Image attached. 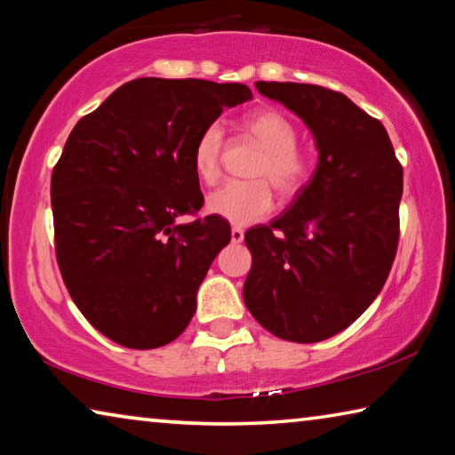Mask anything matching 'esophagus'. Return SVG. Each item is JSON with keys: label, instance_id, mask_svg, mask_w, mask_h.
I'll return each mask as SVG.
<instances>
[{"label": "esophagus", "instance_id": "1", "mask_svg": "<svg viewBox=\"0 0 455 455\" xmlns=\"http://www.w3.org/2000/svg\"><path fill=\"white\" fill-rule=\"evenodd\" d=\"M230 241H233L235 244H238V243H243L244 241V233H243V230L241 228H233V230H230Z\"/></svg>", "mask_w": 455, "mask_h": 455}]
</instances>
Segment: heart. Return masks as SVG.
I'll return each mask as SVG.
<instances>
[{
    "label": "heart",
    "instance_id": "heart-1",
    "mask_svg": "<svg viewBox=\"0 0 455 455\" xmlns=\"http://www.w3.org/2000/svg\"><path fill=\"white\" fill-rule=\"evenodd\" d=\"M243 126L265 148L251 168V179L255 180L227 182L206 198V211L236 227H249L271 212V187L281 196H291L309 176V160L297 148V128L284 114L263 108L251 112ZM220 152L222 128L214 122L203 130L192 152V168L203 184L219 180Z\"/></svg>",
    "mask_w": 455,
    "mask_h": 455
}]
</instances>
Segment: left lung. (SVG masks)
<instances>
[{
	"instance_id": "1",
	"label": "left lung",
	"mask_w": 455,
	"mask_h": 455,
	"mask_svg": "<svg viewBox=\"0 0 455 455\" xmlns=\"http://www.w3.org/2000/svg\"><path fill=\"white\" fill-rule=\"evenodd\" d=\"M255 86L305 122L319 156L291 209L246 230L244 305L275 337L317 343L347 329L383 289L397 251L403 171L381 122L341 92Z\"/></svg>"
}]
</instances>
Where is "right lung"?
Segmentation results:
<instances>
[{
	"mask_svg": "<svg viewBox=\"0 0 455 455\" xmlns=\"http://www.w3.org/2000/svg\"><path fill=\"white\" fill-rule=\"evenodd\" d=\"M251 98L244 84L138 78L68 136L52 172L58 265L84 317L114 343L156 349L190 323L230 241L220 217L176 222L203 206L192 152L225 108Z\"/></svg>",
	"mask_w": 455,
	"mask_h": 455,
	"instance_id": "obj_1",
	"label": "right lung"
}]
</instances>
